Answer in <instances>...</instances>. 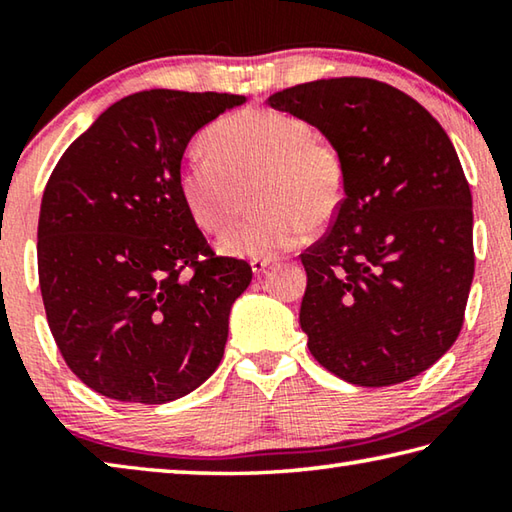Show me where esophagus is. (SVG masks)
Wrapping results in <instances>:
<instances>
[{"label": "esophagus", "instance_id": "obj_1", "mask_svg": "<svg viewBox=\"0 0 512 512\" xmlns=\"http://www.w3.org/2000/svg\"><path fill=\"white\" fill-rule=\"evenodd\" d=\"M273 262H275V259H253V262H250V266H253V273L255 275H262V273L268 271V268L273 266Z\"/></svg>", "mask_w": 512, "mask_h": 512}]
</instances>
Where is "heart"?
Returning <instances> with one entry per match:
<instances>
[{
	"label": "heart",
	"mask_w": 512,
	"mask_h": 512,
	"mask_svg": "<svg viewBox=\"0 0 512 512\" xmlns=\"http://www.w3.org/2000/svg\"><path fill=\"white\" fill-rule=\"evenodd\" d=\"M210 155H192L178 169V189L194 221L221 232L253 192L259 210L219 239L225 255L273 259L329 223L345 196L339 151L311 137L305 121L271 108H246L205 133Z\"/></svg>",
	"instance_id": "1"
}]
</instances>
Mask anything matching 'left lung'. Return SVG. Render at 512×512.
I'll list each match as a JSON object with an SVG mask.
<instances>
[{"mask_svg": "<svg viewBox=\"0 0 512 512\" xmlns=\"http://www.w3.org/2000/svg\"><path fill=\"white\" fill-rule=\"evenodd\" d=\"M339 151L345 196L307 248L300 327L320 366L393 386L452 348L474 277L472 194L452 140L409 94L343 76L266 99Z\"/></svg>", "mask_w": 512, "mask_h": 512, "instance_id": "obj_1", "label": "left lung"}]
</instances>
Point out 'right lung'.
<instances>
[{
    "label": "right lung",
    "mask_w": 512,
    "mask_h": 512,
    "mask_svg": "<svg viewBox=\"0 0 512 512\" xmlns=\"http://www.w3.org/2000/svg\"><path fill=\"white\" fill-rule=\"evenodd\" d=\"M244 101L131 94L101 112L51 173L38 219L42 302L69 370L99 395L173 402L219 368L230 309L253 271L214 257L180 196L178 169L189 140Z\"/></svg>",
    "instance_id": "1"
}]
</instances>
